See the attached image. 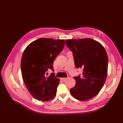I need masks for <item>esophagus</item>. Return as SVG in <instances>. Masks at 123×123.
<instances>
[{"label": "esophagus", "instance_id": "1", "mask_svg": "<svg viewBox=\"0 0 123 123\" xmlns=\"http://www.w3.org/2000/svg\"><path fill=\"white\" fill-rule=\"evenodd\" d=\"M67 78H66V77H65V78H61V80H63V81H64V80H67Z\"/></svg>", "mask_w": 123, "mask_h": 123}]
</instances>
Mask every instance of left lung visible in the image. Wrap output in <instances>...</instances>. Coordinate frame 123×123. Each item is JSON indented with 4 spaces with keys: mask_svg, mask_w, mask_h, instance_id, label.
<instances>
[{
    "mask_svg": "<svg viewBox=\"0 0 123 123\" xmlns=\"http://www.w3.org/2000/svg\"><path fill=\"white\" fill-rule=\"evenodd\" d=\"M66 45L72 51L77 68H83V76L74 77L75 86L70 90L80 100L94 98L101 90L107 76L108 59L105 48L90 38L67 39Z\"/></svg>",
    "mask_w": 123,
    "mask_h": 123,
    "instance_id": "8db88e82",
    "label": "left lung"
}]
</instances>
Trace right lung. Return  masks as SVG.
<instances>
[{
  "instance_id": "obj_1",
  "label": "right lung",
  "mask_w": 123,
  "mask_h": 123,
  "mask_svg": "<svg viewBox=\"0 0 123 123\" xmlns=\"http://www.w3.org/2000/svg\"><path fill=\"white\" fill-rule=\"evenodd\" d=\"M64 39L41 38L30 43L22 56L21 71L26 87L35 99L46 102L56 94L60 80L53 73V63L64 47Z\"/></svg>"
}]
</instances>
